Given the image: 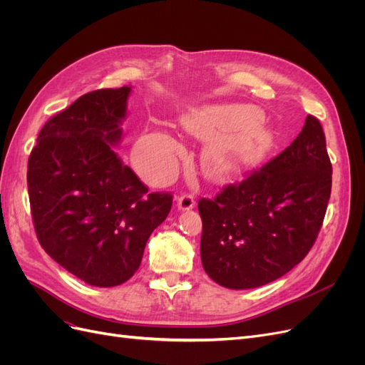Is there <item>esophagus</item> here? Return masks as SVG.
Instances as JSON below:
<instances>
[{
    "label": "esophagus",
    "instance_id": "obj_1",
    "mask_svg": "<svg viewBox=\"0 0 365 365\" xmlns=\"http://www.w3.org/2000/svg\"><path fill=\"white\" fill-rule=\"evenodd\" d=\"M195 207V197L189 193H184L178 197V208L181 212H187V210H192Z\"/></svg>",
    "mask_w": 365,
    "mask_h": 365
}]
</instances>
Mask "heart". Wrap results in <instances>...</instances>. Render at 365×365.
<instances>
[{
  "label": "heart",
  "instance_id": "obj_1",
  "mask_svg": "<svg viewBox=\"0 0 365 365\" xmlns=\"http://www.w3.org/2000/svg\"><path fill=\"white\" fill-rule=\"evenodd\" d=\"M256 120L257 114L250 106L215 105L189 114L182 123L185 130L197 138H215L205 152V168L215 178H227L240 172L262 150L263 137L251 128ZM181 152L182 146L172 135L157 130L138 141L135 160L146 178L164 181L173 175Z\"/></svg>",
  "mask_w": 365,
  "mask_h": 365
}]
</instances>
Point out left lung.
<instances>
[{
	"instance_id": "8db88e82",
	"label": "left lung",
	"mask_w": 365,
	"mask_h": 365,
	"mask_svg": "<svg viewBox=\"0 0 365 365\" xmlns=\"http://www.w3.org/2000/svg\"><path fill=\"white\" fill-rule=\"evenodd\" d=\"M332 189L326 137L307 115L298 137L277 157L215 200H200L201 260L228 289H252L300 263L322 228Z\"/></svg>"
}]
</instances>
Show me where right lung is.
I'll return each mask as SVG.
<instances>
[{
  "label": "right lung",
  "mask_w": 365,
  "mask_h": 365,
  "mask_svg": "<svg viewBox=\"0 0 365 365\" xmlns=\"http://www.w3.org/2000/svg\"><path fill=\"white\" fill-rule=\"evenodd\" d=\"M130 86L97 90L51 117L27 165L33 224L41 247L91 286L111 288L138 269L172 195L148 193L114 150Z\"/></svg>",
  "instance_id": "1"
}]
</instances>
